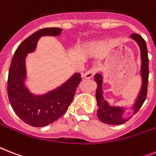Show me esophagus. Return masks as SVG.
Segmentation results:
<instances>
[{"label":"esophagus","instance_id":"34e87169","mask_svg":"<svg viewBox=\"0 0 156 156\" xmlns=\"http://www.w3.org/2000/svg\"><path fill=\"white\" fill-rule=\"evenodd\" d=\"M96 71H97V67H95L94 66L93 68H91L90 70H88L87 72H86L83 75V78H85V79H90L93 77V76L95 75V73H96Z\"/></svg>","mask_w":156,"mask_h":156}]
</instances>
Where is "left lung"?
Returning a JSON list of instances; mask_svg holds the SVG:
<instances>
[{
    "label": "left lung",
    "instance_id": "1",
    "mask_svg": "<svg viewBox=\"0 0 156 156\" xmlns=\"http://www.w3.org/2000/svg\"><path fill=\"white\" fill-rule=\"evenodd\" d=\"M130 39L135 41L140 50L141 66L139 75L141 78V87L138 95L133 100L132 105L128 108L123 106H114L109 104L104 97L103 90V74L101 72L96 73L94 76V80L97 83V87L95 91V99L97 102L98 110L97 116L100 121L103 123L108 125H121L130 119L131 116L125 117L124 114L128 109H132L133 114H135L140 109L144 103L147 92V83L149 69H148V56L147 48L145 40L138 34H132Z\"/></svg>",
    "mask_w": 156,
    "mask_h": 156
}]
</instances>
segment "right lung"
Masks as SVG:
<instances>
[{"instance_id":"add662e5","label":"right lung","mask_w":156,"mask_h":156,"mask_svg":"<svg viewBox=\"0 0 156 156\" xmlns=\"http://www.w3.org/2000/svg\"><path fill=\"white\" fill-rule=\"evenodd\" d=\"M62 29L44 28L33 33L16 49L9 70L7 91L12 108L17 116L34 127H44L61 117L71 104L76 88L81 82V74L74 73L67 81L55 89L41 95L29 90L26 59L32 53L43 36H58Z\"/></svg>"}]
</instances>
